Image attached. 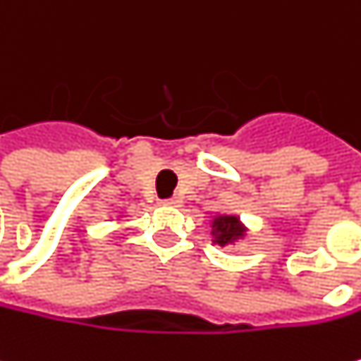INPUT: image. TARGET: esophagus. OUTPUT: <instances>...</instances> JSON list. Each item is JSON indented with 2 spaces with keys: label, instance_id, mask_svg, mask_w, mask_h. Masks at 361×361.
<instances>
[{
  "label": "esophagus",
  "instance_id": "34e87169",
  "mask_svg": "<svg viewBox=\"0 0 361 361\" xmlns=\"http://www.w3.org/2000/svg\"><path fill=\"white\" fill-rule=\"evenodd\" d=\"M179 203H182V201H179L177 197H171V199H164L162 201V205H179Z\"/></svg>",
  "mask_w": 361,
  "mask_h": 361
}]
</instances>
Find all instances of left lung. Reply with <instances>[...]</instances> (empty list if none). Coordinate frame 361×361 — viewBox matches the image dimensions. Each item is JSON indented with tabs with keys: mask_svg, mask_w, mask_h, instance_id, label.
<instances>
[{
	"mask_svg": "<svg viewBox=\"0 0 361 361\" xmlns=\"http://www.w3.org/2000/svg\"><path fill=\"white\" fill-rule=\"evenodd\" d=\"M212 242L218 246H231L248 235V226L235 214H216L212 216Z\"/></svg>",
	"mask_w": 361,
	"mask_h": 361,
	"instance_id": "left-lung-1",
	"label": "left lung"
}]
</instances>
